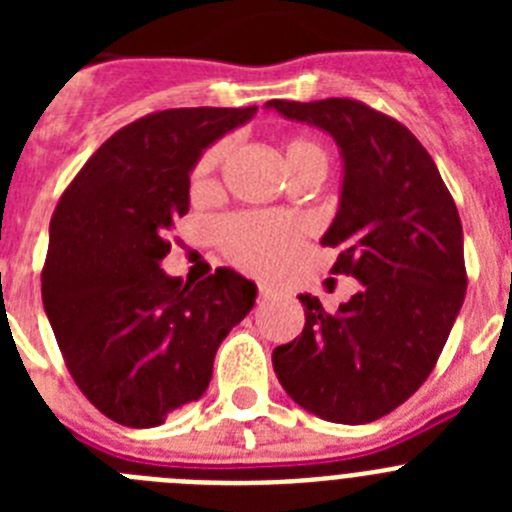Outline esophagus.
Here are the masks:
<instances>
[{
    "instance_id": "esophagus-1",
    "label": "esophagus",
    "mask_w": 512,
    "mask_h": 512,
    "mask_svg": "<svg viewBox=\"0 0 512 512\" xmlns=\"http://www.w3.org/2000/svg\"><path fill=\"white\" fill-rule=\"evenodd\" d=\"M274 295V287H269V284H259V300H266V297Z\"/></svg>"
}]
</instances>
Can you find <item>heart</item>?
I'll use <instances>...</instances> for the list:
<instances>
[{
	"label": "heart",
	"instance_id": "b5f03b06",
	"mask_svg": "<svg viewBox=\"0 0 512 512\" xmlns=\"http://www.w3.org/2000/svg\"><path fill=\"white\" fill-rule=\"evenodd\" d=\"M225 146L215 143L200 156L192 171V189L202 192L215 184L217 166L223 161ZM284 164L295 176L305 169H328L323 146L307 138H289L284 143ZM305 238V225L297 217L269 215V212H246L228 217L217 228V243L223 253L241 269L253 274H271L287 264Z\"/></svg>",
	"mask_w": 512,
	"mask_h": 512
}]
</instances>
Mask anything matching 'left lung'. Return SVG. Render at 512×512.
<instances>
[{
    "mask_svg": "<svg viewBox=\"0 0 512 512\" xmlns=\"http://www.w3.org/2000/svg\"><path fill=\"white\" fill-rule=\"evenodd\" d=\"M266 104L336 138L346 174L323 246L338 248L333 274L364 284L338 312L300 295L305 328L274 348V372L312 415L372 423L428 379L459 315L467 295L459 210L431 153L395 117L346 97Z\"/></svg>",
    "mask_w": 512,
    "mask_h": 512,
    "instance_id": "1",
    "label": "left lung"
}]
</instances>
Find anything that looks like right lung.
I'll return each mask as SVG.
<instances>
[{
	"mask_svg": "<svg viewBox=\"0 0 512 512\" xmlns=\"http://www.w3.org/2000/svg\"><path fill=\"white\" fill-rule=\"evenodd\" d=\"M256 107H179L104 140L51 217L40 289L63 361L94 408L128 428L161 425L205 395L212 361L256 300L253 282L215 269L166 277L171 228L189 212V171Z\"/></svg>",
	"mask_w": 512,
	"mask_h": 512,
	"instance_id": "add662e5",
	"label": "right lung"
}]
</instances>
